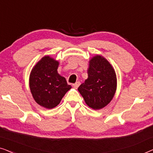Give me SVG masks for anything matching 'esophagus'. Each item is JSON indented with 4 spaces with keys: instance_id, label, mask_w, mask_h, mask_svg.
<instances>
[{
    "instance_id": "1",
    "label": "esophagus",
    "mask_w": 153,
    "mask_h": 153,
    "mask_svg": "<svg viewBox=\"0 0 153 153\" xmlns=\"http://www.w3.org/2000/svg\"><path fill=\"white\" fill-rule=\"evenodd\" d=\"M79 85H80V82H79V81H76V82L75 83H74V84H73L72 85H73V87L74 88L76 89L79 86Z\"/></svg>"
}]
</instances>
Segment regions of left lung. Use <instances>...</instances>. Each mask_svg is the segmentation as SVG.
<instances>
[{
	"mask_svg": "<svg viewBox=\"0 0 153 153\" xmlns=\"http://www.w3.org/2000/svg\"><path fill=\"white\" fill-rule=\"evenodd\" d=\"M116 88V74L111 64L103 56H93L89 60L88 79L78 88L85 104L94 110L101 109L110 103Z\"/></svg>",
	"mask_w": 153,
	"mask_h": 153,
	"instance_id": "1",
	"label": "left lung"
}]
</instances>
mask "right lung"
<instances>
[{"label":"right lung","mask_w":153,"mask_h":153,"mask_svg":"<svg viewBox=\"0 0 153 153\" xmlns=\"http://www.w3.org/2000/svg\"><path fill=\"white\" fill-rule=\"evenodd\" d=\"M59 62L45 56L35 64L29 76V86L33 99L39 106L48 109L56 107L69 90L65 77L58 73Z\"/></svg>","instance_id":"obj_1"}]
</instances>
